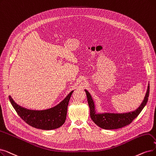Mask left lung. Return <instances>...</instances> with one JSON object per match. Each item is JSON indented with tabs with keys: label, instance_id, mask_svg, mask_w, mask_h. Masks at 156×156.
<instances>
[{
	"label": "left lung",
	"instance_id": "obj_1",
	"mask_svg": "<svg viewBox=\"0 0 156 156\" xmlns=\"http://www.w3.org/2000/svg\"><path fill=\"white\" fill-rule=\"evenodd\" d=\"M85 90L90 108V115L94 122L104 129H117L131 124L133 120L138 117L147 103L149 96L150 87L148 84L145 97L139 108L134 112L126 113H96L90 94L87 90Z\"/></svg>",
	"mask_w": 156,
	"mask_h": 156
}]
</instances>
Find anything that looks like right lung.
I'll return each instance as SVG.
<instances>
[{"mask_svg":"<svg viewBox=\"0 0 156 156\" xmlns=\"http://www.w3.org/2000/svg\"><path fill=\"white\" fill-rule=\"evenodd\" d=\"M73 91L57 106L50 109L37 111L30 110L18 105L9 96L10 102L18 115L29 126L43 130H51L64 124L66 119L67 106Z\"/></svg>","mask_w":156,"mask_h":156,"instance_id":"right-lung-1","label":"right lung"}]
</instances>
